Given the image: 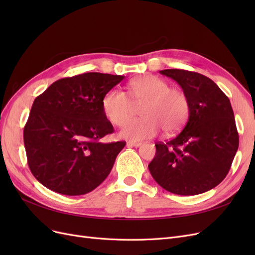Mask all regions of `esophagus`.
Segmentation results:
<instances>
[{"instance_id":"esophagus-1","label":"esophagus","mask_w":255,"mask_h":255,"mask_svg":"<svg viewBox=\"0 0 255 255\" xmlns=\"http://www.w3.org/2000/svg\"><path fill=\"white\" fill-rule=\"evenodd\" d=\"M142 144V142L139 141H128V146H135V148H138V146H140Z\"/></svg>"}]
</instances>
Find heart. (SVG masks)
Masks as SVG:
<instances>
[{
	"label": "heart",
	"mask_w": 255,
	"mask_h": 255,
	"mask_svg": "<svg viewBox=\"0 0 255 255\" xmlns=\"http://www.w3.org/2000/svg\"><path fill=\"white\" fill-rule=\"evenodd\" d=\"M143 105L139 120L127 119L136 106ZM103 113L113 125L123 126L120 136L142 140L156 136L163 128L173 135L184 128L189 117V99L180 88L155 75H142L128 84V92L119 89L107 91L102 100Z\"/></svg>",
	"instance_id": "heart-1"
}]
</instances>
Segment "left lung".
I'll return each mask as SVG.
<instances>
[{
  "mask_svg": "<svg viewBox=\"0 0 255 255\" xmlns=\"http://www.w3.org/2000/svg\"><path fill=\"white\" fill-rule=\"evenodd\" d=\"M187 95L189 117L182 132L157 142L149 170L159 186L181 196L203 194L227 176L238 149V133L229 98L207 76L166 69Z\"/></svg>",
  "mask_w": 255,
  "mask_h": 255,
  "instance_id": "1",
  "label": "left lung"
}]
</instances>
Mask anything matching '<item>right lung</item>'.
I'll list each match as a JSON object with an SVG mask.
<instances>
[{
    "mask_svg": "<svg viewBox=\"0 0 255 255\" xmlns=\"http://www.w3.org/2000/svg\"><path fill=\"white\" fill-rule=\"evenodd\" d=\"M125 76L88 72L54 82L33 103L23 132L27 164L43 186L85 195L110 174L126 141L102 143L114 132L102 109Z\"/></svg>",
    "mask_w": 255,
    "mask_h": 255,
    "instance_id": "right-lung-1",
    "label": "right lung"
}]
</instances>
